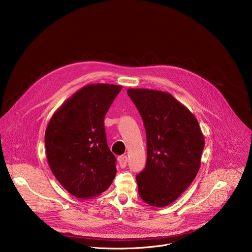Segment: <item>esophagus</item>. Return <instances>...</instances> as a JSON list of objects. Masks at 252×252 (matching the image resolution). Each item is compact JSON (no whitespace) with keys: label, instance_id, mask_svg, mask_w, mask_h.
Segmentation results:
<instances>
[{"label":"esophagus","instance_id":"obj_1","mask_svg":"<svg viewBox=\"0 0 252 252\" xmlns=\"http://www.w3.org/2000/svg\"><path fill=\"white\" fill-rule=\"evenodd\" d=\"M117 161L121 168H125L127 165V162H128V157L126 155H121L117 158Z\"/></svg>","mask_w":252,"mask_h":252}]
</instances>
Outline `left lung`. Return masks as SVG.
<instances>
[{"label": "left lung", "instance_id": "obj_1", "mask_svg": "<svg viewBox=\"0 0 252 252\" xmlns=\"http://www.w3.org/2000/svg\"><path fill=\"white\" fill-rule=\"evenodd\" d=\"M127 93L146 133V165L136 177L139 195L152 207L169 206L198 174L203 133L195 115L170 93L144 88H130Z\"/></svg>", "mask_w": 252, "mask_h": 252}]
</instances>
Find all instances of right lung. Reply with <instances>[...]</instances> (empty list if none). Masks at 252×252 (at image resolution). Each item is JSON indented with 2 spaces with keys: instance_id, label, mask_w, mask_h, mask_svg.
I'll return each mask as SVG.
<instances>
[{
  "instance_id": "1",
  "label": "right lung",
  "mask_w": 252,
  "mask_h": 252,
  "mask_svg": "<svg viewBox=\"0 0 252 252\" xmlns=\"http://www.w3.org/2000/svg\"><path fill=\"white\" fill-rule=\"evenodd\" d=\"M122 86L80 88L50 118L44 136L49 168L72 196L90 199L110 186L116 158L108 148L104 119Z\"/></svg>"
}]
</instances>
